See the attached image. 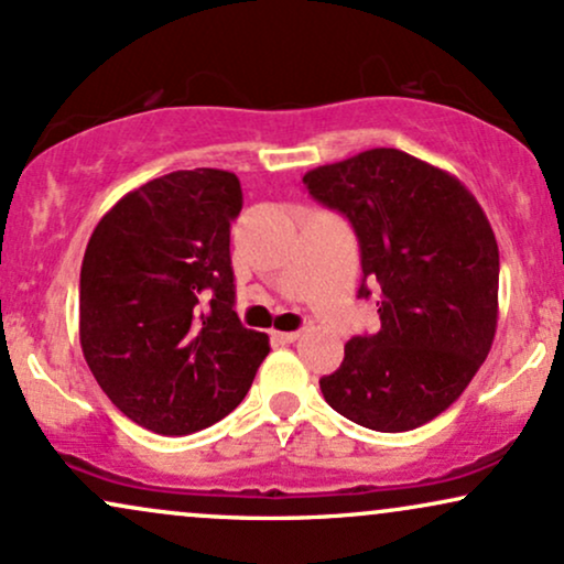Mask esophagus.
Instances as JSON below:
<instances>
[{
	"instance_id": "34e87169",
	"label": "esophagus",
	"mask_w": 564,
	"mask_h": 564,
	"mask_svg": "<svg viewBox=\"0 0 564 564\" xmlns=\"http://www.w3.org/2000/svg\"><path fill=\"white\" fill-rule=\"evenodd\" d=\"M271 337H274L276 343H295L301 333H271Z\"/></svg>"
}]
</instances>
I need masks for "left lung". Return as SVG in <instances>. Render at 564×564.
<instances>
[{"label": "left lung", "instance_id": "1", "mask_svg": "<svg viewBox=\"0 0 564 564\" xmlns=\"http://www.w3.org/2000/svg\"><path fill=\"white\" fill-rule=\"evenodd\" d=\"M311 197L354 224L380 333L350 337L324 401L356 425L406 433L465 393L494 346L499 245L454 174L393 148L364 150L303 176Z\"/></svg>", "mask_w": 564, "mask_h": 564}]
</instances>
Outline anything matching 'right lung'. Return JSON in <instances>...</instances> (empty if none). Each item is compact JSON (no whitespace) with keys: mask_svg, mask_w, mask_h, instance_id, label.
<instances>
[{"mask_svg":"<svg viewBox=\"0 0 564 564\" xmlns=\"http://www.w3.org/2000/svg\"><path fill=\"white\" fill-rule=\"evenodd\" d=\"M240 178L174 171L123 195L86 245L78 337L118 412L158 435H189L240 406L269 337L235 311L229 227Z\"/></svg>","mask_w":564,"mask_h":564,"instance_id":"obj_1","label":"right lung"}]
</instances>
